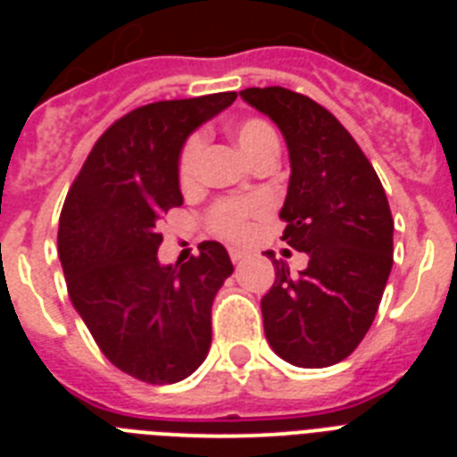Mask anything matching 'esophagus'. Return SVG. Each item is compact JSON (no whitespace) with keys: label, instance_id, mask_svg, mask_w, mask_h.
<instances>
[{"label":"esophagus","instance_id":"obj_1","mask_svg":"<svg viewBox=\"0 0 457 457\" xmlns=\"http://www.w3.org/2000/svg\"><path fill=\"white\" fill-rule=\"evenodd\" d=\"M228 253H231L233 263H240V261H245V256H247V252H242V249H237V247L228 249Z\"/></svg>","mask_w":457,"mask_h":457}]
</instances>
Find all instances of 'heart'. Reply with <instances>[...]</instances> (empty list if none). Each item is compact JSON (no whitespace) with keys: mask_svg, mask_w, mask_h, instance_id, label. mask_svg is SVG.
<instances>
[{"mask_svg":"<svg viewBox=\"0 0 457 457\" xmlns=\"http://www.w3.org/2000/svg\"><path fill=\"white\" fill-rule=\"evenodd\" d=\"M233 137H236L237 148L245 153V157L252 164L256 162L258 157H263L265 153H278L277 132L272 130V125L261 119H247L237 123L233 128ZM204 146L205 141L201 135L189 137L187 144H185L179 162V180L183 187H189L199 179ZM265 210H268V204L263 199L221 201V204L210 210V231L226 237V240H242L249 233V221L256 220V217H263Z\"/></svg>","mask_w":457,"mask_h":457,"instance_id":"heart-1","label":"heart"}]
</instances>
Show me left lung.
Here are the masks:
<instances>
[{"label": "left lung", "instance_id": "1", "mask_svg": "<svg viewBox=\"0 0 457 457\" xmlns=\"http://www.w3.org/2000/svg\"><path fill=\"white\" fill-rule=\"evenodd\" d=\"M240 98L270 116L288 146L284 237L309 256L295 274L274 263L261 300L265 338L302 369L343 361L366 337L394 265V220L378 173L325 107L284 87L245 88Z\"/></svg>", "mask_w": 457, "mask_h": 457}]
</instances>
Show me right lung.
<instances>
[{"label":"right lung","instance_id":"add662e5","mask_svg":"<svg viewBox=\"0 0 457 457\" xmlns=\"http://www.w3.org/2000/svg\"><path fill=\"white\" fill-rule=\"evenodd\" d=\"M236 91L144 104L116 120L88 153L59 217L68 295L104 357L123 373L173 385L204 364L210 311L233 263L220 242L187 263L162 265L157 224L183 205L180 151Z\"/></svg>","mask_w":457,"mask_h":457}]
</instances>
